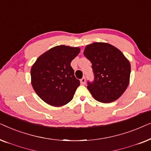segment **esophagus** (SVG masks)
<instances>
[{"label": "esophagus", "mask_w": 151, "mask_h": 151, "mask_svg": "<svg viewBox=\"0 0 151 151\" xmlns=\"http://www.w3.org/2000/svg\"><path fill=\"white\" fill-rule=\"evenodd\" d=\"M80 82H81L82 84H84L86 83V78H82L81 80H80Z\"/></svg>", "instance_id": "1"}]
</instances>
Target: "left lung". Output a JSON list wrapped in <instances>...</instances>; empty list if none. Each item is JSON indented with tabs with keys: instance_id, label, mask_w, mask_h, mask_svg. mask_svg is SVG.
Listing matches in <instances>:
<instances>
[{
	"instance_id": "left-lung-1",
	"label": "left lung",
	"mask_w": 151,
	"mask_h": 151,
	"mask_svg": "<svg viewBox=\"0 0 151 151\" xmlns=\"http://www.w3.org/2000/svg\"><path fill=\"white\" fill-rule=\"evenodd\" d=\"M84 55L92 64L94 80L88 82L87 88L95 100L103 103L117 100L129 84V61L118 49L105 42L87 45Z\"/></svg>"
}]
</instances>
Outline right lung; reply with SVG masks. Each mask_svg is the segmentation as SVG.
Instances as JSON below:
<instances>
[{"label":"right lung","instance_id":"right-lung-1","mask_svg":"<svg viewBox=\"0 0 151 151\" xmlns=\"http://www.w3.org/2000/svg\"><path fill=\"white\" fill-rule=\"evenodd\" d=\"M78 47L59 45L36 60L31 69L33 88L47 104L61 106L73 98L80 80L74 76L71 63L80 53Z\"/></svg>","mask_w":151,"mask_h":151}]
</instances>
